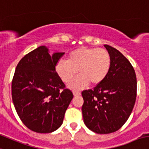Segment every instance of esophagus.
<instances>
[{"mask_svg":"<svg viewBox=\"0 0 149 149\" xmlns=\"http://www.w3.org/2000/svg\"><path fill=\"white\" fill-rule=\"evenodd\" d=\"M73 93L74 96H79V95H81V92H79V91H76V90H73Z\"/></svg>","mask_w":149,"mask_h":149,"instance_id":"1","label":"esophagus"}]
</instances>
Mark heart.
Returning <instances> with one entry per match:
<instances>
[{
  "instance_id": "b5f03b06",
  "label": "heart",
  "mask_w": 149,
  "mask_h": 149,
  "mask_svg": "<svg viewBox=\"0 0 149 149\" xmlns=\"http://www.w3.org/2000/svg\"><path fill=\"white\" fill-rule=\"evenodd\" d=\"M111 67V56L103 49L81 47L70 52L67 60L56 65V71L65 83L70 82L76 73L80 74L70 84L72 89H81L89 84L100 83L108 75Z\"/></svg>"
}]
</instances>
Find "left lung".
I'll list each match as a JSON object with an SVG mask.
<instances>
[{"mask_svg":"<svg viewBox=\"0 0 149 149\" xmlns=\"http://www.w3.org/2000/svg\"><path fill=\"white\" fill-rule=\"evenodd\" d=\"M104 47L111 56L109 72L93 89L81 92L84 122L98 134L120 129L132 113L137 95L136 75L131 63L115 48Z\"/></svg>","mask_w":149,"mask_h":149,"instance_id":"8db88e82","label":"left lung"}]
</instances>
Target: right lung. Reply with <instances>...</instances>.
I'll list each match as a JSON object with an SVG mask.
<instances>
[{
  "mask_svg": "<svg viewBox=\"0 0 149 149\" xmlns=\"http://www.w3.org/2000/svg\"><path fill=\"white\" fill-rule=\"evenodd\" d=\"M63 52L50 55L41 46L21 59L11 83L16 111L24 125L38 133H49L63 124L65 113L73 97L56 72Z\"/></svg>",
  "mask_w": 149,
  "mask_h": 149,
  "instance_id": "1",
  "label": "right lung"
}]
</instances>
